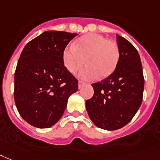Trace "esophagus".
I'll return each mask as SVG.
<instances>
[{
    "label": "esophagus",
    "mask_w": 160,
    "mask_h": 160,
    "mask_svg": "<svg viewBox=\"0 0 160 160\" xmlns=\"http://www.w3.org/2000/svg\"><path fill=\"white\" fill-rule=\"evenodd\" d=\"M84 84V82H82V81H79V82H78V87H79V89H80Z\"/></svg>",
    "instance_id": "obj_1"
}]
</instances>
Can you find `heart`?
Instances as JSON below:
<instances>
[{"label": "heart", "mask_w": 160, "mask_h": 160, "mask_svg": "<svg viewBox=\"0 0 160 160\" xmlns=\"http://www.w3.org/2000/svg\"><path fill=\"white\" fill-rule=\"evenodd\" d=\"M120 52L116 42L107 40L102 35L89 33L79 38L73 45L67 46L62 53L65 67L75 73L85 62L87 66L78 73V77L92 80L107 77L113 72L119 61Z\"/></svg>", "instance_id": "b5f03b06"}]
</instances>
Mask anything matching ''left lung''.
<instances>
[{
  "label": "left lung",
  "instance_id": "left-lung-1",
  "mask_svg": "<svg viewBox=\"0 0 160 160\" xmlns=\"http://www.w3.org/2000/svg\"><path fill=\"white\" fill-rule=\"evenodd\" d=\"M120 57L114 71L92 84L93 96L85 102L87 112L96 127L120 129L131 122L142 102L143 70L138 52L129 41L117 34Z\"/></svg>",
  "mask_w": 160,
  "mask_h": 160
}]
</instances>
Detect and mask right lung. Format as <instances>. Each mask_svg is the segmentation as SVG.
<instances>
[{
	"instance_id": "right-lung-1",
	"label": "right lung",
	"mask_w": 160,
	"mask_h": 160,
	"mask_svg": "<svg viewBox=\"0 0 160 160\" xmlns=\"http://www.w3.org/2000/svg\"><path fill=\"white\" fill-rule=\"evenodd\" d=\"M77 33L46 31L26 44L15 73V102L22 118L49 128L62 118L78 80L67 70L62 53Z\"/></svg>"
}]
</instances>
